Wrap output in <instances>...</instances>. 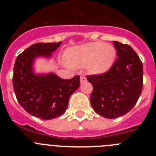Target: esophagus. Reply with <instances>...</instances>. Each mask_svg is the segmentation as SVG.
Segmentation results:
<instances>
[{
  "label": "esophagus",
  "instance_id": "esophagus-1",
  "mask_svg": "<svg viewBox=\"0 0 156 156\" xmlns=\"http://www.w3.org/2000/svg\"><path fill=\"white\" fill-rule=\"evenodd\" d=\"M87 82V78L84 76H80V83H85Z\"/></svg>",
  "mask_w": 156,
  "mask_h": 156
}]
</instances>
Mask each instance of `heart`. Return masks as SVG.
<instances>
[{
    "mask_svg": "<svg viewBox=\"0 0 156 156\" xmlns=\"http://www.w3.org/2000/svg\"><path fill=\"white\" fill-rule=\"evenodd\" d=\"M65 55L69 66L80 68L87 65L90 73L100 75L111 69L115 62L116 51L111 44L90 42L69 48Z\"/></svg>",
    "mask_w": 156,
    "mask_h": 156,
    "instance_id": "obj_1",
    "label": "heart"
}]
</instances>
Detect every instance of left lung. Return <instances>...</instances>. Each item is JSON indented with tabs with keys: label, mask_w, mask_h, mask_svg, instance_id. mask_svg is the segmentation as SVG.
<instances>
[{
	"label": "left lung",
	"mask_w": 156,
	"mask_h": 156,
	"mask_svg": "<svg viewBox=\"0 0 156 156\" xmlns=\"http://www.w3.org/2000/svg\"><path fill=\"white\" fill-rule=\"evenodd\" d=\"M117 59L108 72L87 76L93 86L90 104L96 113L115 119L129 112L136 105L143 87V65L128 44L113 41Z\"/></svg>",
	"instance_id": "obj_1"
}]
</instances>
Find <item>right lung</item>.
<instances>
[{"mask_svg":"<svg viewBox=\"0 0 156 156\" xmlns=\"http://www.w3.org/2000/svg\"><path fill=\"white\" fill-rule=\"evenodd\" d=\"M61 44L62 42L34 44L20 54L15 62L12 83L16 98L28 113L41 119L62 115L70 96L80 84V76L64 80L53 73H34L36 58H50Z\"/></svg>","mask_w":156,"mask_h":156,"instance_id":"right-lung-1","label":"right lung"}]
</instances>
